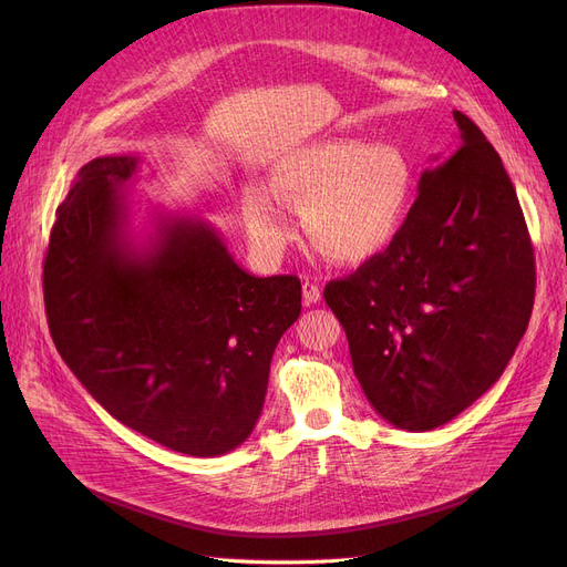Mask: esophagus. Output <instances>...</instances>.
<instances>
[{"label": "esophagus", "mask_w": 567, "mask_h": 567, "mask_svg": "<svg viewBox=\"0 0 567 567\" xmlns=\"http://www.w3.org/2000/svg\"><path fill=\"white\" fill-rule=\"evenodd\" d=\"M319 299H321L319 285L306 278V280H303V301H306V306H315Z\"/></svg>", "instance_id": "34e87169"}]
</instances>
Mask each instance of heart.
I'll return each mask as SVG.
<instances>
[{
	"mask_svg": "<svg viewBox=\"0 0 567 567\" xmlns=\"http://www.w3.org/2000/svg\"><path fill=\"white\" fill-rule=\"evenodd\" d=\"M413 169L395 146L365 140H315L289 152L274 169L271 193L308 208L312 244L333 261H363L389 246L409 212ZM244 220L261 250H278L289 223L271 195L250 188Z\"/></svg>",
	"mask_w": 567,
	"mask_h": 567,
	"instance_id": "heart-1",
	"label": "heart"
}]
</instances>
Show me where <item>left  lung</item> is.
Segmentation results:
<instances>
[{
  "label": "left lung",
  "mask_w": 567,
  "mask_h": 567,
  "mask_svg": "<svg viewBox=\"0 0 567 567\" xmlns=\"http://www.w3.org/2000/svg\"><path fill=\"white\" fill-rule=\"evenodd\" d=\"M453 116L460 146L423 172L391 246L323 289L365 398L406 432L445 425L492 389L535 296L511 176L483 131Z\"/></svg>",
  "instance_id": "obj_1"
}]
</instances>
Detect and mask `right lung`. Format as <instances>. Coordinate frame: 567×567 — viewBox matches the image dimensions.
I'll list each match as a JSON object with an SVG mask.
<instances>
[{
    "label": "right lung",
    "instance_id": "obj_1",
    "mask_svg": "<svg viewBox=\"0 0 567 567\" xmlns=\"http://www.w3.org/2000/svg\"><path fill=\"white\" fill-rule=\"evenodd\" d=\"M137 163H86L59 204L43 261L50 333L118 423L176 453L225 455L257 425L301 280L246 274L202 220L169 218L152 248H133L122 186Z\"/></svg>",
    "mask_w": 567,
    "mask_h": 567
}]
</instances>
